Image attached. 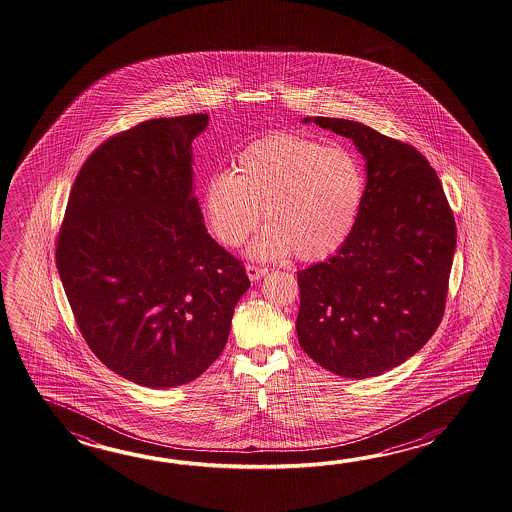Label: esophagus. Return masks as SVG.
Masks as SVG:
<instances>
[{
	"instance_id": "obj_1",
	"label": "esophagus",
	"mask_w": 512,
	"mask_h": 512,
	"mask_svg": "<svg viewBox=\"0 0 512 512\" xmlns=\"http://www.w3.org/2000/svg\"><path fill=\"white\" fill-rule=\"evenodd\" d=\"M245 269H247V274H249V278H251L252 282L260 280L263 274H267V269H261L258 265H247Z\"/></svg>"
}]
</instances>
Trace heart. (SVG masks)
<instances>
[{
	"mask_svg": "<svg viewBox=\"0 0 512 512\" xmlns=\"http://www.w3.org/2000/svg\"><path fill=\"white\" fill-rule=\"evenodd\" d=\"M364 196V174L346 146L274 131L247 144L234 174L216 172L203 188L201 208L210 234L240 247L260 225L249 254L280 260H326L348 240Z\"/></svg>",
	"mask_w": 512,
	"mask_h": 512,
	"instance_id": "heart-1",
	"label": "heart"
}]
</instances>
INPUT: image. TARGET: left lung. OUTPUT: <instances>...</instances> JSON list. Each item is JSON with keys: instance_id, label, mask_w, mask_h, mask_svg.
Wrapping results in <instances>:
<instances>
[{"instance_id": "left-lung-1", "label": "left lung", "mask_w": 512, "mask_h": 512, "mask_svg": "<svg viewBox=\"0 0 512 512\" xmlns=\"http://www.w3.org/2000/svg\"><path fill=\"white\" fill-rule=\"evenodd\" d=\"M313 122L355 142L368 183L337 254L298 271L296 333L322 368L366 379L410 359L441 324L456 221L434 168L412 144L355 120Z\"/></svg>"}]
</instances>
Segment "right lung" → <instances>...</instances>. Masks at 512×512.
Returning a JSON list of instances; mask_svg holds the SVG:
<instances>
[{
	"label": "right lung",
	"mask_w": 512,
	"mask_h": 512,
	"mask_svg": "<svg viewBox=\"0 0 512 512\" xmlns=\"http://www.w3.org/2000/svg\"><path fill=\"white\" fill-rule=\"evenodd\" d=\"M207 113L144 120L82 164L56 236L78 329L109 370L148 388L194 381L218 359L251 282L212 240L190 146Z\"/></svg>",
	"instance_id": "add662e5"
}]
</instances>
